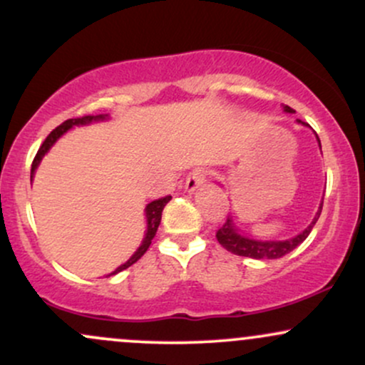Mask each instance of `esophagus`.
<instances>
[{
	"mask_svg": "<svg viewBox=\"0 0 365 365\" xmlns=\"http://www.w3.org/2000/svg\"><path fill=\"white\" fill-rule=\"evenodd\" d=\"M206 175L207 170L202 168V166H197L188 173V177L185 180V192H194L206 182Z\"/></svg>",
	"mask_w": 365,
	"mask_h": 365,
	"instance_id": "esophagus-1",
	"label": "esophagus"
}]
</instances>
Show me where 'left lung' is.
<instances>
[{"label":"left lung","mask_w":365,"mask_h":365,"mask_svg":"<svg viewBox=\"0 0 365 365\" xmlns=\"http://www.w3.org/2000/svg\"><path fill=\"white\" fill-rule=\"evenodd\" d=\"M283 110L287 113H293L290 106H283ZM297 121L302 123L304 127H309V123H305L302 120H297ZM317 142H319V148H321L319 137H317ZM321 211H322V200L319 204V209H317L316 216H314V220L311 221V225H309L304 232H300L299 235L288 238V240H255V238L244 237L240 233V230L237 228V225L233 223L232 216L226 217L225 225L216 232V238L217 242H220V244L232 254L244 255V257H250V259H279L283 257V255L290 254L295 247H299L305 238L309 237V233L312 232L316 221L319 220Z\"/></svg>","instance_id":"1"}]
</instances>
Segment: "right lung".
<instances>
[{"mask_svg":"<svg viewBox=\"0 0 365 365\" xmlns=\"http://www.w3.org/2000/svg\"><path fill=\"white\" fill-rule=\"evenodd\" d=\"M103 120H108V115H96V116L87 115V116H81V118H70V120L63 121V123L60 125V127L54 128L53 132L49 133L48 137H46V140L43 142V145H41L39 150H37V154H36L34 161H32V168H31V182H32V178H34V173H36L37 166H39L41 159L44 158V154L48 153V150L53 148L54 142H56L58 139H60V137L63 135V133L66 132V130H70L72 127H78V125H89V123H92V121H103ZM170 199H171V195L161 197V199L153 200V202H149L148 206H145V220H148V230H145L144 240H142L140 247H139V249L135 250V252H133L132 257H130L128 261L125 262V264H121L120 267H116V269L113 271L111 274H116V273H120V271L127 269V267L132 266V264H135V262L139 261V259L142 257V255L145 254V250L149 249V245H150V242H153L154 235H156L159 223H161L163 209H165L166 204L170 202ZM111 274H108V276H111Z\"/></svg>","mask_w":365,"mask_h":365,"instance_id":"1","label":"right lung"}]
</instances>
